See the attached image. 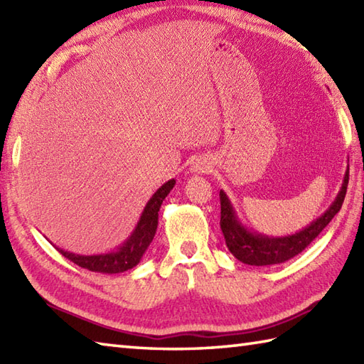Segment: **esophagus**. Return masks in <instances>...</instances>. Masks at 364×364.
Returning <instances> with one entry per match:
<instances>
[{
  "instance_id": "34e87169",
  "label": "esophagus",
  "mask_w": 364,
  "mask_h": 364,
  "mask_svg": "<svg viewBox=\"0 0 364 364\" xmlns=\"http://www.w3.org/2000/svg\"><path fill=\"white\" fill-rule=\"evenodd\" d=\"M191 172L202 175V173H210L211 172V162L208 161L206 158H197L192 161L191 166Z\"/></svg>"
}]
</instances>
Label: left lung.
Instances as JSON below:
<instances>
[{
    "instance_id": "1",
    "label": "left lung",
    "mask_w": 364,
    "mask_h": 364,
    "mask_svg": "<svg viewBox=\"0 0 364 364\" xmlns=\"http://www.w3.org/2000/svg\"><path fill=\"white\" fill-rule=\"evenodd\" d=\"M347 183H349V166L346 168L341 188L327 210L310 225L286 236H267L245 227L239 219L230 197L220 189V230L225 237L228 250L236 259L249 266H272L294 258L321 235V231L341 210L347 192Z\"/></svg>"
}]
</instances>
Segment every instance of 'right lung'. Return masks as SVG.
<instances>
[{
    "label": "right lung",
    "mask_w": 364,
    "mask_h": 364,
    "mask_svg": "<svg viewBox=\"0 0 364 364\" xmlns=\"http://www.w3.org/2000/svg\"><path fill=\"white\" fill-rule=\"evenodd\" d=\"M175 183L176 181L172 178V180L166 181L156 192H154L149 202H146L134 230L131 231V235L117 247V249L106 253L80 255L59 249V247L54 244L53 245L56 247L60 255H64L65 258L73 261L75 264L92 270V272L120 274L125 272V270L133 269L141 262L145 252L149 250L154 235H156L159 208L162 202H164V198L168 196V192L173 189Z\"/></svg>",
    "instance_id": "obj_1"
}]
</instances>
